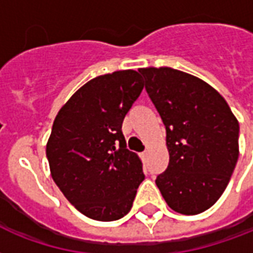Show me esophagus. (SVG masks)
<instances>
[{"instance_id":"obj_1","label":"esophagus","mask_w":253,"mask_h":253,"mask_svg":"<svg viewBox=\"0 0 253 253\" xmlns=\"http://www.w3.org/2000/svg\"><path fill=\"white\" fill-rule=\"evenodd\" d=\"M147 155H148V151H147V149H145L144 152H141V154H140V156H141V159L144 160L145 158H147Z\"/></svg>"}]
</instances>
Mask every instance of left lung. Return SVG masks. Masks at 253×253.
Masks as SVG:
<instances>
[{
	"label": "left lung",
	"mask_w": 253,
	"mask_h": 253,
	"mask_svg": "<svg viewBox=\"0 0 253 253\" xmlns=\"http://www.w3.org/2000/svg\"><path fill=\"white\" fill-rule=\"evenodd\" d=\"M166 126L169 167L156 186L171 209L200 214L220 198L239 159V121L214 87L171 67L140 68Z\"/></svg>",
	"instance_id": "8db88e82"
}]
</instances>
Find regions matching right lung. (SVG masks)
<instances>
[{
	"label": "right lung",
	"mask_w": 253,
	"mask_h": 253,
	"mask_svg": "<svg viewBox=\"0 0 253 253\" xmlns=\"http://www.w3.org/2000/svg\"><path fill=\"white\" fill-rule=\"evenodd\" d=\"M143 87L134 70L99 75L78 88L53 120L47 141L51 176L88 218H123L144 179L143 163L126 149L121 130Z\"/></svg>",
	"instance_id": "obj_1"
}]
</instances>
